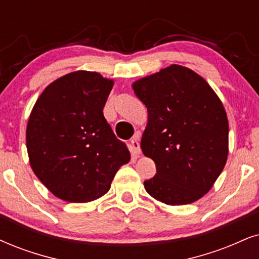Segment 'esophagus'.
I'll use <instances>...</instances> for the list:
<instances>
[{
  "label": "esophagus",
  "mask_w": 259,
  "mask_h": 259,
  "mask_svg": "<svg viewBox=\"0 0 259 259\" xmlns=\"http://www.w3.org/2000/svg\"><path fill=\"white\" fill-rule=\"evenodd\" d=\"M130 148H132L133 153H135L136 155H140L141 154V147H140V143H139V135L134 136V139L132 140V142H130Z\"/></svg>",
  "instance_id": "34e87169"
}]
</instances>
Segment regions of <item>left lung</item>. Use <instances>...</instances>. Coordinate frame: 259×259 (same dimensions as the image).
Here are the masks:
<instances>
[{
  "label": "left lung",
  "mask_w": 259,
  "mask_h": 259,
  "mask_svg": "<svg viewBox=\"0 0 259 259\" xmlns=\"http://www.w3.org/2000/svg\"><path fill=\"white\" fill-rule=\"evenodd\" d=\"M148 111L141 140L156 175L145 189L169 205L204 196L221 175L228 155V119L212 88L189 68L172 64L133 84Z\"/></svg>",
  "instance_id": "1"
}]
</instances>
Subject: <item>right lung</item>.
<instances>
[{
	"label": "right lung",
	"mask_w": 259,
	"mask_h": 259,
	"mask_svg": "<svg viewBox=\"0 0 259 259\" xmlns=\"http://www.w3.org/2000/svg\"><path fill=\"white\" fill-rule=\"evenodd\" d=\"M112 86V80L96 71L78 70L49 84L35 101L26 129L29 163L63 201L101 197L129 162V149L103 113Z\"/></svg>",
	"instance_id": "obj_1"
}]
</instances>
